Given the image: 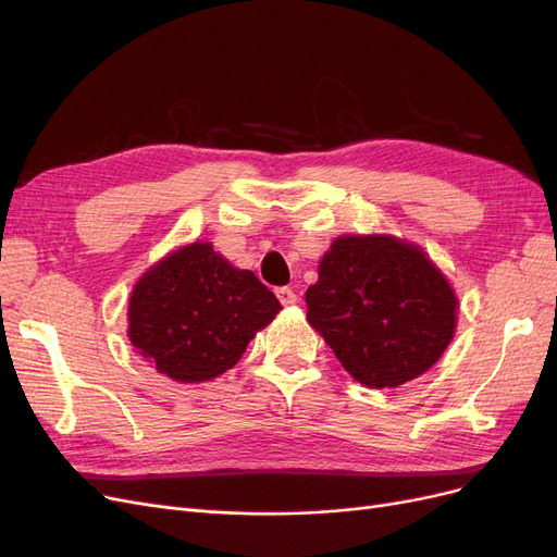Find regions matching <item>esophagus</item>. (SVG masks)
I'll return each mask as SVG.
<instances>
[{
    "label": "esophagus",
    "instance_id": "esophagus-1",
    "mask_svg": "<svg viewBox=\"0 0 557 557\" xmlns=\"http://www.w3.org/2000/svg\"><path fill=\"white\" fill-rule=\"evenodd\" d=\"M276 297H278L281 305H285V307L297 305V295H295L293 288H278V290H276Z\"/></svg>",
    "mask_w": 557,
    "mask_h": 557
}]
</instances>
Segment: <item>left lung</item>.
I'll return each instance as SVG.
<instances>
[{
	"label": "left lung",
	"instance_id": "1",
	"mask_svg": "<svg viewBox=\"0 0 557 557\" xmlns=\"http://www.w3.org/2000/svg\"><path fill=\"white\" fill-rule=\"evenodd\" d=\"M307 307L309 325L367 387L425 374L448 348L458 318V297L425 252L383 234L334 239Z\"/></svg>",
	"mask_w": 557,
	"mask_h": 557
}]
</instances>
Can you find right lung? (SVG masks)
<instances>
[{
  "label": "right lung",
  "mask_w": 557,
  "mask_h": 557,
  "mask_svg": "<svg viewBox=\"0 0 557 557\" xmlns=\"http://www.w3.org/2000/svg\"><path fill=\"white\" fill-rule=\"evenodd\" d=\"M278 311V299L256 274L232 267L211 244L195 242L134 285L127 336L160 374L201 383L237 364Z\"/></svg>",
  "instance_id": "obj_1"
}]
</instances>
